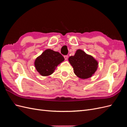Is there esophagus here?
Wrapping results in <instances>:
<instances>
[{"instance_id":"1","label":"esophagus","mask_w":127,"mask_h":127,"mask_svg":"<svg viewBox=\"0 0 127 127\" xmlns=\"http://www.w3.org/2000/svg\"><path fill=\"white\" fill-rule=\"evenodd\" d=\"M68 56L67 55H65V56H64V59L65 60H67V59H68Z\"/></svg>"}]
</instances>
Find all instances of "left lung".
I'll return each mask as SVG.
<instances>
[{
    "mask_svg": "<svg viewBox=\"0 0 127 127\" xmlns=\"http://www.w3.org/2000/svg\"><path fill=\"white\" fill-rule=\"evenodd\" d=\"M68 60L74 68L75 75L82 79L92 77L98 66L97 61L82 50H77L75 55L69 58Z\"/></svg>",
    "mask_w": 127,
    "mask_h": 127,
    "instance_id": "obj_1",
    "label": "left lung"
}]
</instances>
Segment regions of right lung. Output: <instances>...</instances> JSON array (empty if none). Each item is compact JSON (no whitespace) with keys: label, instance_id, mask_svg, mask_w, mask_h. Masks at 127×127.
I'll return each mask as SVG.
<instances>
[{"label":"right lung","instance_id":"obj_1","mask_svg":"<svg viewBox=\"0 0 127 127\" xmlns=\"http://www.w3.org/2000/svg\"><path fill=\"white\" fill-rule=\"evenodd\" d=\"M64 60L59 52L47 49L37 58L34 64L37 71L42 76H46L52 74L56 67Z\"/></svg>","mask_w":127,"mask_h":127}]
</instances>
